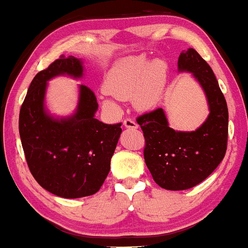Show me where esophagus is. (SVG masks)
I'll list each match as a JSON object with an SVG mask.
<instances>
[{"label":"esophagus","instance_id":"esophagus-1","mask_svg":"<svg viewBox=\"0 0 248 248\" xmlns=\"http://www.w3.org/2000/svg\"><path fill=\"white\" fill-rule=\"evenodd\" d=\"M124 124L126 128H131V129H136V128H139V124H137L133 119H124Z\"/></svg>","mask_w":248,"mask_h":248}]
</instances>
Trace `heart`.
<instances>
[{"label": "heart", "mask_w": 248, "mask_h": 248, "mask_svg": "<svg viewBox=\"0 0 248 248\" xmlns=\"http://www.w3.org/2000/svg\"><path fill=\"white\" fill-rule=\"evenodd\" d=\"M168 66L162 59L150 62L143 56L126 57L119 61L108 72L104 90L117 101L131 99L133 105L140 111H146L160 101ZM104 105L117 108L113 99H105Z\"/></svg>", "instance_id": "b5f03b06"}]
</instances>
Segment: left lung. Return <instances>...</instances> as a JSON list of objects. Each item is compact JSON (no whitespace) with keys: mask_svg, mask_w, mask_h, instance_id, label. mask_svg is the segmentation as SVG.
<instances>
[{"mask_svg":"<svg viewBox=\"0 0 248 248\" xmlns=\"http://www.w3.org/2000/svg\"><path fill=\"white\" fill-rule=\"evenodd\" d=\"M178 70L193 74L207 97L209 115L196 131H175L162 108L136 121L143 130L144 160L153 180L166 190H186L207 178L223 160L228 145L229 113L211 66L194 49L178 57Z\"/></svg>","mask_w":248,"mask_h":248,"instance_id":"obj_1","label":"left lung"}]
</instances>
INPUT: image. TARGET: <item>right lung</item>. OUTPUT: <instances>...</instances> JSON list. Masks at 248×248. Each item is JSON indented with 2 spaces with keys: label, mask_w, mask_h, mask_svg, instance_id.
Here are the masks:
<instances>
[{
  "label": "right lung",
  "mask_w": 248,
  "mask_h": 248,
  "mask_svg": "<svg viewBox=\"0 0 248 248\" xmlns=\"http://www.w3.org/2000/svg\"><path fill=\"white\" fill-rule=\"evenodd\" d=\"M82 72L80 59L61 56L34 77L19 113L21 145L33 177L43 189L68 199L101 189L122 131L121 122L106 124L95 119L96 96L84 84L75 114L58 120L46 113V81L61 74L81 78Z\"/></svg>",
  "instance_id": "right-lung-1"
}]
</instances>
